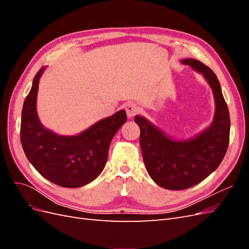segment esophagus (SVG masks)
<instances>
[{"label":"esophagus","mask_w":249,"mask_h":249,"mask_svg":"<svg viewBox=\"0 0 249 249\" xmlns=\"http://www.w3.org/2000/svg\"><path fill=\"white\" fill-rule=\"evenodd\" d=\"M124 109L126 112V115L129 118H133L139 111L138 107L136 106V104H134V103H126L124 105Z\"/></svg>","instance_id":"esophagus-1"}]
</instances>
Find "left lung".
<instances>
[{"instance_id":"obj_1","label":"left lung","mask_w":249,"mask_h":249,"mask_svg":"<svg viewBox=\"0 0 249 249\" xmlns=\"http://www.w3.org/2000/svg\"><path fill=\"white\" fill-rule=\"evenodd\" d=\"M180 62L201 73L213 90L215 114L205 131L187 140H176L145 117L136 115L140 146L146 170L154 182L168 190H184L200 183L219 166L230 141V113L220 83L213 71L195 59Z\"/></svg>"}]
</instances>
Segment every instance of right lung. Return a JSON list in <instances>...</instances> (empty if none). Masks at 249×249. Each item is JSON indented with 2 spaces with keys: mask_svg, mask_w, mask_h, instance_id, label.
<instances>
[{
  "mask_svg": "<svg viewBox=\"0 0 249 249\" xmlns=\"http://www.w3.org/2000/svg\"><path fill=\"white\" fill-rule=\"evenodd\" d=\"M41 67L21 111L20 141L28 160L50 182L65 188L91 183L105 168L112 138L126 122L124 110L104 118L74 136H62L46 129L36 110Z\"/></svg>",
  "mask_w": 249,
  "mask_h": 249,
  "instance_id": "right-lung-1",
  "label": "right lung"
}]
</instances>
